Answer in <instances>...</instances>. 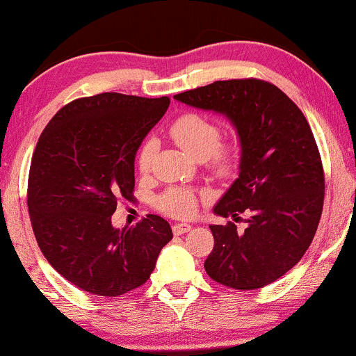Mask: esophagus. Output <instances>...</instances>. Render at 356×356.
Instances as JSON below:
<instances>
[{"label": "esophagus", "mask_w": 356, "mask_h": 356, "mask_svg": "<svg viewBox=\"0 0 356 356\" xmlns=\"http://www.w3.org/2000/svg\"><path fill=\"white\" fill-rule=\"evenodd\" d=\"M172 230L175 235H183V233L191 230V225H188V223H175V225L172 227Z\"/></svg>", "instance_id": "obj_1"}]
</instances>
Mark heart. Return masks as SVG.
<instances>
[{
	"label": "heart",
	"mask_w": 356,
	"mask_h": 356,
	"mask_svg": "<svg viewBox=\"0 0 356 356\" xmlns=\"http://www.w3.org/2000/svg\"><path fill=\"white\" fill-rule=\"evenodd\" d=\"M168 134L193 159L206 160L207 168L218 178L230 177L238 163V144L233 139L220 140L216 121L199 113H184L170 124ZM155 144L145 143L138 154V167L143 175L152 168ZM197 194L186 188H168L157 199V207L170 217L186 218L197 211Z\"/></svg>",
	"instance_id": "obj_1"
}]
</instances>
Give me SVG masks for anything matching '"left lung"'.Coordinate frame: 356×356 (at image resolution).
<instances>
[{
  "label": "left lung",
  "mask_w": 356,
  "mask_h": 356,
  "mask_svg": "<svg viewBox=\"0 0 356 356\" xmlns=\"http://www.w3.org/2000/svg\"><path fill=\"white\" fill-rule=\"evenodd\" d=\"M175 99L227 115L241 143L240 177L213 212L250 218L245 230L211 225L206 272L230 289H262L300 262L323 213L324 168L309 123L279 87L254 77L216 81Z\"/></svg>",
  "instance_id": "left-lung-1"
}]
</instances>
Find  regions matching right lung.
<instances>
[{
	"label": "right lung",
	"instance_id": "add662e5",
	"mask_svg": "<svg viewBox=\"0 0 356 356\" xmlns=\"http://www.w3.org/2000/svg\"><path fill=\"white\" fill-rule=\"evenodd\" d=\"M168 105L170 97H82L38 138L27 183L33 235L53 269L87 293L120 296L144 285L173 238L154 213L123 230L111 225L120 199H133L136 152Z\"/></svg>",
	"mask_w": 356,
	"mask_h": 356
}]
</instances>
